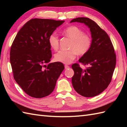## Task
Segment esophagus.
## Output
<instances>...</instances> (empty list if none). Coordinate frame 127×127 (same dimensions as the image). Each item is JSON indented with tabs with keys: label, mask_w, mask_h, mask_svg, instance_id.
I'll use <instances>...</instances> for the list:
<instances>
[{
	"label": "esophagus",
	"mask_w": 127,
	"mask_h": 127,
	"mask_svg": "<svg viewBox=\"0 0 127 127\" xmlns=\"http://www.w3.org/2000/svg\"><path fill=\"white\" fill-rule=\"evenodd\" d=\"M65 66V68L66 69H68V68H70L69 66V65H65V66Z\"/></svg>",
	"instance_id": "34e87169"
}]
</instances>
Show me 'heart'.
Instances as JSON below:
<instances>
[{
    "instance_id": "heart-1",
    "label": "heart",
    "mask_w": 127,
    "mask_h": 127,
    "mask_svg": "<svg viewBox=\"0 0 127 127\" xmlns=\"http://www.w3.org/2000/svg\"><path fill=\"white\" fill-rule=\"evenodd\" d=\"M64 35L72 40L69 51H59L55 56V60L64 64H70L76 57L77 54L79 56L86 55L91 47L92 39L91 36L85 34L84 31L78 27L69 26L63 31ZM49 44L54 50H57L59 48V39L55 33L51 34L48 37Z\"/></svg>"
}]
</instances>
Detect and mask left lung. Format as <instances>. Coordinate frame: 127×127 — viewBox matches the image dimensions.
Returning a JSON list of instances; mask_svg holds the SVG:
<instances>
[{"mask_svg":"<svg viewBox=\"0 0 127 127\" xmlns=\"http://www.w3.org/2000/svg\"><path fill=\"white\" fill-rule=\"evenodd\" d=\"M84 23L90 29L92 44L90 51L81 57L79 62L87 65L83 70L75 63L72 85L81 95L93 97L99 95L111 82L116 63V57L112 42L107 34L97 24L87 17H78L70 21Z\"/></svg>","mask_w":127,"mask_h":127,"instance_id":"8db88e82","label":"left lung"}]
</instances>
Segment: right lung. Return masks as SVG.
I'll return each instance as SVG.
<instances>
[{
  "label": "right lung",
  "mask_w": 127,
  "mask_h": 127,
  "mask_svg": "<svg viewBox=\"0 0 127 127\" xmlns=\"http://www.w3.org/2000/svg\"><path fill=\"white\" fill-rule=\"evenodd\" d=\"M64 21L34 18L16 35L10 49L13 78L23 91L41 98L52 92L63 71L61 62L49 63L52 57L48 37Z\"/></svg>",
  "instance_id": "obj_1"
}]
</instances>
